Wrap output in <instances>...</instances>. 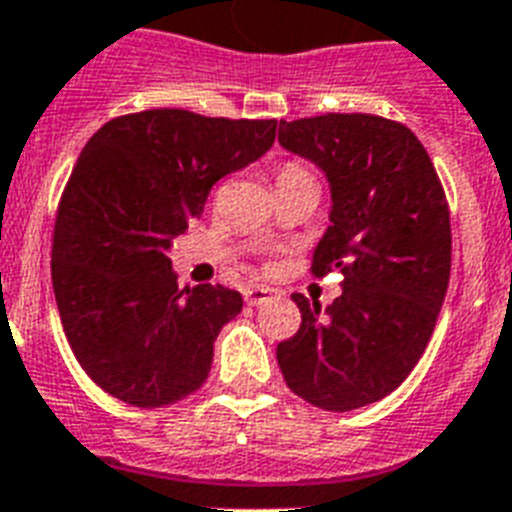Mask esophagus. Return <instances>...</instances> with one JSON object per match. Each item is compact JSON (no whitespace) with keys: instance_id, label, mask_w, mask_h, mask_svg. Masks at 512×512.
Wrapping results in <instances>:
<instances>
[{"instance_id":"34e87169","label":"esophagus","mask_w":512,"mask_h":512,"mask_svg":"<svg viewBox=\"0 0 512 512\" xmlns=\"http://www.w3.org/2000/svg\"><path fill=\"white\" fill-rule=\"evenodd\" d=\"M273 294H276V291L268 289V286H247V289H244V302H247L249 307H257V304L268 302Z\"/></svg>"}]
</instances>
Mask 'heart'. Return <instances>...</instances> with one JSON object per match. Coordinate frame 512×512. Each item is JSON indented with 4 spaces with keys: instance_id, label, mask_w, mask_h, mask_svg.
Listing matches in <instances>:
<instances>
[{
    "instance_id": "b5f03b06",
    "label": "heart",
    "mask_w": 512,
    "mask_h": 512,
    "mask_svg": "<svg viewBox=\"0 0 512 512\" xmlns=\"http://www.w3.org/2000/svg\"><path fill=\"white\" fill-rule=\"evenodd\" d=\"M291 176H309V171L304 169L302 163L286 161L281 169H278V179H291Z\"/></svg>"
}]
</instances>
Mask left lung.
I'll return each instance as SVG.
<instances>
[{
	"label": "left lung",
	"mask_w": 512,
	"mask_h": 512,
	"mask_svg": "<svg viewBox=\"0 0 512 512\" xmlns=\"http://www.w3.org/2000/svg\"><path fill=\"white\" fill-rule=\"evenodd\" d=\"M278 143L328 176L333 208L312 276H343L325 312L294 294L302 325L278 343V367L317 409H362L411 375L432 338L450 278L445 190L419 137L393 119H294Z\"/></svg>",
	"instance_id": "8db88e82"
}]
</instances>
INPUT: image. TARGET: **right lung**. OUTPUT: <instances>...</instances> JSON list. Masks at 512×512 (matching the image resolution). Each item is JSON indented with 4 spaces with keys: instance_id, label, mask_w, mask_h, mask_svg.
<instances>
[{
    "instance_id": "right-lung-1",
    "label": "right lung",
    "mask_w": 512,
    "mask_h": 512,
    "mask_svg": "<svg viewBox=\"0 0 512 512\" xmlns=\"http://www.w3.org/2000/svg\"><path fill=\"white\" fill-rule=\"evenodd\" d=\"M276 124L148 109L90 137L59 200L51 281L64 336L98 388L140 409L203 388L242 294L179 289L169 249L213 184L273 145Z\"/></svg>"
}]
</instances>
